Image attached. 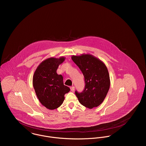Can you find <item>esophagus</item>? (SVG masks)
Wrapping results in <instances>:
<instances>
[{"label": "esophagus", "instance_id": "obj_1", "mask_svg": "<svg viewBox=\"0 0 146 146\" xmlns=\"http://www.w3.org/2000/svg\"><path fill=\"white\" fill-rule=\"evenodd\" d=\"M70 89H71V91L74 92L75 90V87L74 86H71V87H70Z\"/></svg>", "mask_w": 146, "mask_h": 146}]
</instances>
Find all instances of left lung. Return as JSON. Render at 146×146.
I'll return each mask as SVG.
<instances>
[{
    "label": "left lung",
    "mask_w": 146,
    "mask_h": 146,
    "mask_svg": "<svg viewBox=\"0 0 146 146\" xmlns=\"http://www.w3.org/2000/svg\"><path fill=\"white\" fill-rule=\"evenodd\" d=\"M71 59L82 71L85 86L83 91L75 94L79 102L92 109L101 104L110 86V75L106 66L98 58L90 54L72 56Z\"/></svg>",
    "instance_id": "8db88e82"
}]
</instances>
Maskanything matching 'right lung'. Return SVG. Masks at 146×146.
Wrapping results in <instances>:
<instances>
[{
  "instance_id": "obj_1",
  "label": "right lung",
  "mask_w": 146,
  "mask_h": 146,
  "mask_svg": "<svg viewBox=\"0 0 146 146\" xmlns=\"http://www.w3.org/2000/svg\"><path fill=\"white\" fill-rule=\"evenodd\" d=\"M64 57H50L37 67L33 78V84L36 96L42 105L49 110L59 107L64 100V94L70 89L64 85L63 76L57 73Z\"/></svg>"
}]
</instances>
